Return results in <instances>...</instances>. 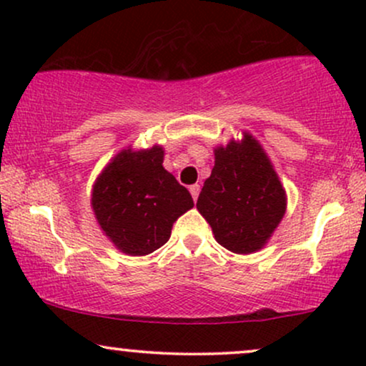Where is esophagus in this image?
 Instances as JSON below:
<instances>
[{
    "label": "esophagus",
    "mask_w": 366,
    "mask_h": 366,
    "mask_svg": "<svg viewBox=\"0 0 366 366\" xmlns=\"http://www.w3.org/2000/svg\"><path fill=\"white\" fill-rule=\"evenodd\" d=\"M189 192H191L192 199H197V196H199V186L197 184H192V186H189Z\"/></svg>",
    "instance_id": "1"
}]
</instances>
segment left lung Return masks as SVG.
<instances>
[{"instance_id": "obj_1", "label": "left lung", "mask_w": 366, "mask_h": 366, "mask_svg": "<svg viewBox=\"0 0 366 366\" xmlns=\"http://www.w3.org/2000/svg\"><path fill=\"white\" fill-rule=\"evenodd\" d=\"M215 165L204 180L196 208L217 242L237 254L267 244L287 208V196L263 146L242 132V139L217 146Z\"/></svg>"}]
</instances>
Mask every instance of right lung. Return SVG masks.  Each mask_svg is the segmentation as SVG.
I'll use <instances>...</instances> for the list:
<instances>
[{
  "instance_id": "1",
  "label": "right lung",
  "mask_w": 366,
  "mask_h": 366,
  "mask_svg": "<svg viewBox=\"0 0 366 366\" xmlns=\"http://www.w3.org/2000/svg\"><path fill=\"white\" fill-rule=\"evenodd\" d=\"M165 149H122L96 179L91 207L103 234L122 253L144 256L170 239L180 215L194 207L177 179L163 169Z\"/></svg>"
}]
</instances>
